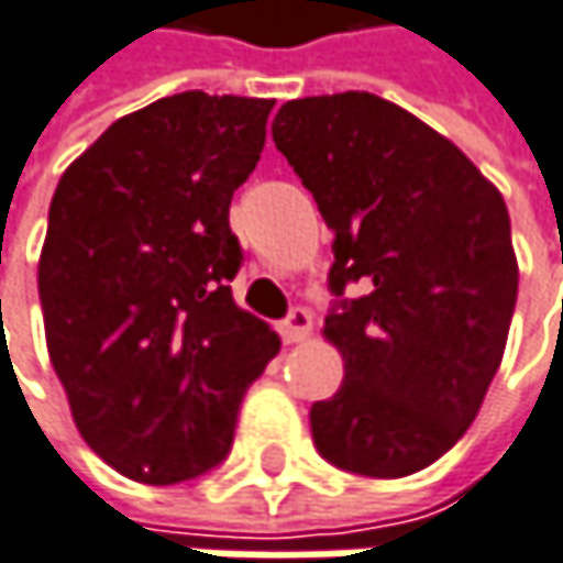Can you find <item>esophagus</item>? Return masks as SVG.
I'll use <instances>...</instances> for the list:
<instances>
[{
	"instance_id": "1",
	"label": "esophagus",
	"mask_w": 563,
	"mask_h": 563,
	"mask_svg": "<svg viewBox=\"0 0 563 563\" xmlns=\"http://www.w3.org/2000/svg\"><path fill=\"white\" fill-rule=\"evenodd\" d=\"M280 334L286 344H299V341H306V338L312 334V316H309V309H292V312H289V319L283 322Z\"/></svg>"
}]
</instances>
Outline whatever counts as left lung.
I'll return each instance as SVG.
<instances>
[{
    "label": "left lung",
    "instance_id": "8db88e82",
    "mask_svg": "<svg viewBox=\"0 0 563 563\" xmlns=\"http://www.w3.org/2000/svg\"><path fill=\"white\" fill-rule=\"evenodd\" d=\"M277 151L334 231L329 283L364 296L325 319L344 361L312 406L316 448L364 477H409L477 419L519 292L503 192L422 119L374 92L286 102Z\"/></svg>",
    "mask_w": 563,
    "mask_h": 563
}]
</instances>
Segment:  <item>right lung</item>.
<instances>
[{"mask_svg":"<svg viewBox=\"0 0 563 563\" xmlns=\"http://www.w3.org/2000/svg\"><path fill=\"white\" fill-rule=\"evenodd\" d=\"M274 99H157L102 131L54 189L37 292L82 441L122 477L167 486L216 467L244 389L280 351L229 283L234 189Z\"/></svg>","mask_w":563,"mask_h":563,"instance_id":"add662e5","label":"right lung"}]
</instances>
